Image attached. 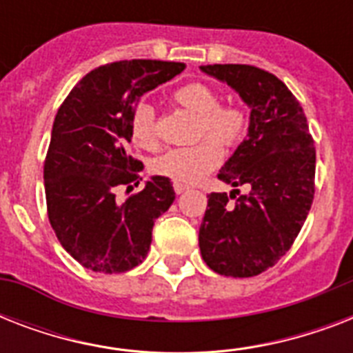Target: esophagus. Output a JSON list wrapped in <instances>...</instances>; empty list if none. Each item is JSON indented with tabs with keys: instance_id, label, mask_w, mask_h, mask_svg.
<instances>
[{
	"instance_id": "obj_1",
	"label": "esophagus",
	"mask_w": 353,
	"mask_h": 353,
	"mask_svg": "<svg viewBox=\"0 0 353 353\" xmlns=\"http://www.w3.org/2000/svg\"><path fill=\"white\" fill-rule=\"evenodd\" d=\"M174 190H176V194H183L185 190H188V185H183V183H174Z\"/></svg>"
}]
</instances>
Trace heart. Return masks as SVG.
<instances>
[{
  "label": "heart",
  "mask_w": 353,
  "mask_h": 353,
  "mask_svg": "<svg viewBox=\"0 0 353 353\" xmlns=\"http://www.w3.org/2000/svg\"><path fill=\"white\" fill-rule=\"evenodd\" d=\"M183 108L198 113V133L205 139L190 146L172 148L159 155L154 170L176 183H196L221 163V141L223 146H236L247 132V113L234 104H220V97L210 85L190 82L174 93ZM132 135L144 148L159 143L154 108L141 102L132 113Z\"/></svg>",
  "instance_id": "heart-1"
}]
</instances>
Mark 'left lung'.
I'll return each instance as SVG.
<instances>
[{"instance_id": "obj_1", "label": "left lung", "mask_w": 353, "mask_h": 353, "mask_svg": "<svg viewBox=\"0 0 353 353\" xmlns=\"http://www.w3.org/2000/svg\"><path fill=\"white\" fill-rule=\"evenodd\" d=\"M199 69L231 85L251 108L247 137L218 174L249 192L209 194L199 227L205 263L223 276L247 279L273 268L306 221L315 194L313 139L299 101L274 74L243 63Z\"/></svg>"}]
</instances>
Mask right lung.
I'll use <instances>...</instances> for the list:
<instances>
[{
    "label": "right lung",
    "instance_id": "add662e5",
    "mask_svg": "<svg viewBox=\"0 0 353 353\" xmlns=\"http://www.w3.org/2000/svg\"><path fill=\"white\" fill-rule=\"evenodd\" d=\"M183 69L161 60L106 63L85 74L58 110L43 165L47 214L58 241L85 269L112 274L139 265L154 221L176 199L163 176L122 203L115 192L143 179V163L126 152L139 99Z\"/></svg>",
    "mask_w": 353,
    "mask_h": 353
}]
</instances>
